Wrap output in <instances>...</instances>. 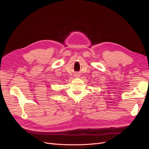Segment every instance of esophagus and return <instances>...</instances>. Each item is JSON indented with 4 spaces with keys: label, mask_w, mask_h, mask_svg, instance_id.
Wrapping results in <instances>:
<instances>
[{
    "label": "esophagus",
    "mask_w": 149,
    "mask_h": 149,
    "mask_svg": "<svg viewBox=\"0 0 149 149\" xmlns=\"http://www.w3.org/2000/svg\"><path fill=\"white\" fill-rule=\"evenodd\" d=\"M74 76H75V77H79V74H76Z\"/></svg>",
    "instance_id": "34e87169"
}]
</instances>
